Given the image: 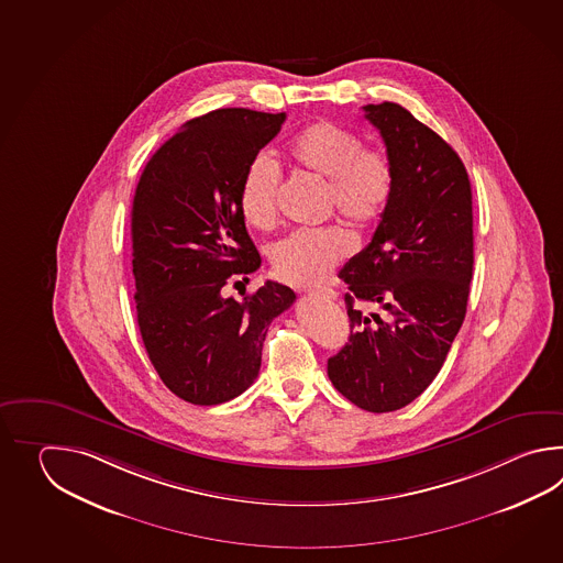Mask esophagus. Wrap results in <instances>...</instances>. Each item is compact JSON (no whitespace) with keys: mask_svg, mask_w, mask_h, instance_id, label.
Segmentation results:
<instances>
[{"mask_svg":"<svg viewBox=\"0 0 563 563\" xmlns=\"http://www.w3.org/2000/svg\"><path fill=\"white\" fill-rule=\"evenodd\" d=\"M308 296L325 299V301H332V299H335V291L334 289H330V287H320V289H310V291H308Z\"/></svg>","mask_w":563,"mask_h":563,"instance_id":"obj_1","label":"esophagus"}]
</instances>
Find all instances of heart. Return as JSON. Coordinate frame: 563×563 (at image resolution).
<instances>
[{
  "label": "heart",
  "instance_id": "b5f03b06",
  "mask_svg": "<svg viewBox=\"0 0 563 563\" xmlns=\"http://www.w3.org/2000/svg\"><path fill=\"white\" fill-rule=\"evenodd\" d=\"M296 167L325 179V209L338 211L352 228L368 229L383 219L395 191V167L378 148H366L356 132L320 120L298 132L287 146ZM279 168L269 156L257 155L245 168L240 209L245 223L267 231L277 221ZM354 250L340 225L298 229L269 250L272 267L282 282L294 286L318 284L332 274Z\"/></svg>",
  "mask_w": 563,
  "mask_h": 563
}]
</instances>
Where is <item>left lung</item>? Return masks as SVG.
Here are the masks:
<instances>
[{
	"instance_id": "obj_1",
	"label": "left lung",
	"mask_w": 563,
	"mask_h": 563,
	"mask_svg": "<svg viewBox=\"0 0 563 563\" xmlns=\"http://www.w3.org/2000/svg\"><path fill=\"white\" fill-rule=\"evenodd\" d=\"M364 112L386 144L395 191L371 243L340 272L352 332L328 376L356 407L393 412L427 390L465 320L473 192L451 144L407 108Z\"/></svg>"
}]
</instances>
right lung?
Segmentation results:
<instances>
[{
    "mask_svg": "<svg viewBox=\"0 0 563 563\" xmlns=\"http://www.w3.org/2000/svg\"><path fill=\"white\" fill-rule=\"evenodd\" d=\"M284 120L286 112L250 108L189 120L151 156L136 185V320L161 380L191 405L213 407L247 390L269 323L296 301L277 282L243 299L223 296L262 265L241 216V179Z\"/></svg>",
    "mask_w": 563,
    "mask_h": 563,
    "instance_id": "right-lung-1",
    "label": "right lung"
}]
</instances>
